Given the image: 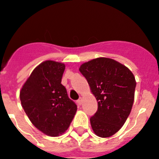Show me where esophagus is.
Instances as JSON below:
<instances>
[{
    "label": "esophagus",
    "mask_w": 159,
    "mask_h": 159,
    "mask_svg": "<svg viewBox=\"0 0 159 159\" xmlns=\"http://www.w3.org/2000/svg\"><path fill=\"white\" fill-rule=\"evenodd\" d=\"M77 103H78L79 105H81V103H82V100H81V99H79V100H77Z\"/></svg>",
    "instance_id": "obj_1"
}]
</instances>
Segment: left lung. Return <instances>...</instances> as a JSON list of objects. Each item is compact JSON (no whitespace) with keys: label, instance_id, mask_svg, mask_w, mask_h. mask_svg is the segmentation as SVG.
<instances>
[{"label":"left lung","instance_id":"1","mask_svg":"<svg viewBox=\"0 0 159 159\" xmlns=\"http://www.w3.org/2000/svg\"><path fill=\"white\" fill-rule=\"evenodd\" d=\"M79 70L98 102L97 111L90 118L93 132L100 137L113 136L131 112L136 84L134 75L123 64L105 57L84 63Z\"/></svg>","mask_w":159,"mask_h":159}]
</instances>
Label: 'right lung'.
I'll use <instances>...</instances> for the list:
<instances>
[{
    "label": "right lung",
    "instance_id": "1",
    "mask_svg": "<svg viewBox=\"0 0 159 159\" xmlns=\"http://www.w3.org/2000/svg\"><path fill=\"white\" fill-rule=\"evenodd\" d=\"M65 64L46 60L38 65L24 83L19 98L32 124L49 136H59L69 128L77 105L61 84Z\"/></svg>",
    "mask_w": 159,
    "mask_h": 159
}]
</instances>
